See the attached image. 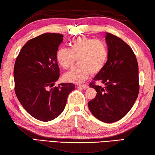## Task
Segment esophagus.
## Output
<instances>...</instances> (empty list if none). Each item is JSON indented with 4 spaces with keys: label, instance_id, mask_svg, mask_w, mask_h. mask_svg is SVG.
Here are the masks:
<instances>
[{
    "label": "esophagus",
    "instance_id": "obj_1",
    "mask_svg": "<svg viewBox=\"0 0 155 155\" xmlns=\"http://www.w3.org/2000/svg\"><path fill=\"white\" fill-rule=\"evenodd\" d=\"M79 87L82 88V89H87L89 88V86L87 84H80V85H79Z\"/></svg>",
    "mask_w": 155,
    "mask_h": 155
}]
</instances>
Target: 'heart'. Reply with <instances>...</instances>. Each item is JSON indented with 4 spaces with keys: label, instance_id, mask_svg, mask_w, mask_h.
Returning a JSON list of instances; mask_svg holds the SVG:
<instances>
[{
    "label": "heart",
    "instance_id": "b5f03b06",
    "mask_svg": "<svg viewBox=\"0 0 155 155\" xmlns=\"http://www.w3.org/2000/svg\"><path fill=\"white\" fill-rule=\"evenodd\" d=\"M70 46V48H59L56 53L57 61L64 69L72 67L78 59L79 64L64 76L68 82H84L90 73L97 74L105 65L108 49L102 40L78 37L71 43Z\"/></svg>",
    "mask_w": 155,
    "mask_h": 155
}]
</instances>
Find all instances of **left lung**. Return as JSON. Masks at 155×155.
Masks as SVG:
<instances>
[{
  "label": "left lung",
  "instance_id": "left-lung-1",
  "mask_svg": "<svg viewBox=\"0 0 155 155\" xmlns=\"http://www.w3.org/2000/svg\"><path fill=\"white\" fill-rule=\"evenodd\" d=\"M105 39L107 61L94 80L106 87L90 83L97 95L88 106L95 117L109 123L124 117L134 105L139 91V66L132 49L120 38L107 32Z\"/></svg>",
  "mask_w": 155,
  "mask_h": 155
}]
</instances>
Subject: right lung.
<instances>
[{
    "instance_id": "right-lung-1",
    "label": "right lung",
    "mask_w": 155,
    "mask_h": 155,
    "mask_svg": "<svg viewBox=\"0 0 155 155\" xmlns=\"http://www.w3.org/2000/svg\"><path fill=\"white\" fill-rule=\"evenodd\" d=\"M64 36L44 33L29 40L16 58L14 67V90L17 98L32 117L44 122L52 120L64 111L72 83L53 87L59 78L56 59Z\"/></svg>"
}]
</instances>
